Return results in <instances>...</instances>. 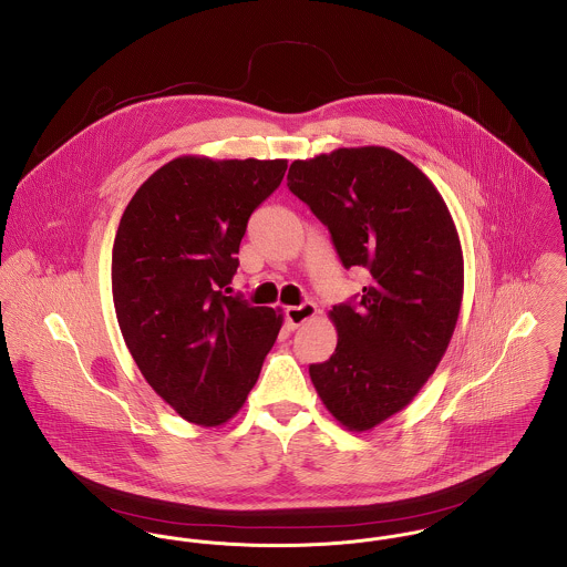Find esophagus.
<instances>
[{"instance_id": "esophagus-1", "label": "esophagus", "mask_w": 567, "mask_h": 567, "mask_svg": "<svg viewBox=\"0 0 567 567\" xmlns=\"http://www.w3.org/2000/svg\"><path fill=\"white\" fill-rule=\"evenodd\" d=\"M315 315H317V306L312 305V302H305V305L300 306H287V310H285V317H287L291 328L302 326L308 319H312Z\"/></svg>"}]
</instances>
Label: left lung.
I'll list each match as a JSON object with an SVG mask.
<instances>
[{
    "label": "left lung",
    "instance_id": "8db88e82",
    "mask_svg": "<svg viewBox=\"0 0 567 567\" xmlns=\"http://www.w3.org/2000/svg\"><path fill=\"white\" fill-rule=\"evenodd\" d=\"M287 185L341 262L371 274L355 305L328 312L337 349L308 369L330 414L369 432L419 394L449 348L464 293L460 235L434 183L384 146L296 159Z\"/></svg>",
    "mask_w": 567,
    "mask_h": 567
}]
</instances>
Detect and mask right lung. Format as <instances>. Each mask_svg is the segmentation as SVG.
Segmentation results:
<instances>
[{
  "instance_id": "1",
  "label": "right lung",
  "mask_w": 567,
  "mask_h": 567,
  "mask_svg": "<svg viewBox=\"0 0 567 567\" xmlns=\"http://www.w3.org/2000/svg\"><path fill=\"white\" fill-rule=\"evenodd\" d=\"M287 159L183 155L148 176L121 218L112 296L144 380L189 423L233 419L259 380L282 315L228 296L248 219Z\"/></svg>"
}]
</instances>
